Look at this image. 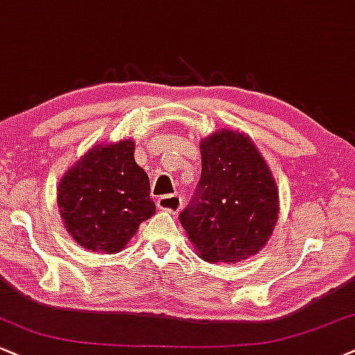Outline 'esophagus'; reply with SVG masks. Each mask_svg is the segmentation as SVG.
Here are the masks:
<instances>
[{
	"mask_svg": "<svg viewBox=\"0 0 355 355\" xmlns=\"http://www.w3.org/2000/svg\"><path fill=\"white\" fill-rule=\"evenodd\" d=\"M157 207L163 209L168 212H178L182 207V198L179 194H169V196H161L157 199Z\"/></svg>",
	"mask_w": 355,
	"mask_h": 355,
	"instance_id": "esophagus-1",
	"label": "esophagus"
}]
</instances>
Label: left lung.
<instances>
[{
	"label": "left lung",
	"mask_w": 355,
	"mask_h": 355,
	"mask_svg": "<svg viewBox=\"0 0 355 355\" xmlns=\"http://www.w3.org/2000/svg\"><path fill=\"white\" fill-rule=\"evenodd\" d=\"M202 174L179 214L202 260L235 263L263 248L278 218V191L250 139L222 130L200 143Z\"/></svg>",
	"instance_id": "8db88e82"
}]
</instances>
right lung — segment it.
<instances>
[{
    "label": "right lung",
    "instance_id": "obj_1",
    "mask_svg": "<svg viewBox=\"0 0 355 355\" xmlns=\"http://www.w3.org/2000/svg\"><path fill=\"white\" fill-rule=\"evenodd\" d=\"M135 141L92 148L60 181L57 204L65 229L92 252L115 253L155 216L150 179L135 161Z\"/></svg>",
    "mask_w": 355,
    "mask_h": 355
}]
</instances>
